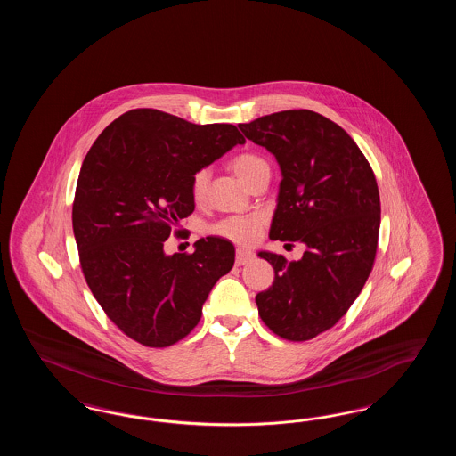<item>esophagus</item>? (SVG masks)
I'll use <instances>...</instances> for the list:
<instances>
[{
  "mask_svg": "<svg viewBox=\"0 0 456 456\" xmlns=\"http://www.w3.org/2000/svg\"><path fill=\"white\" fill-rule=\"evenodd\" d=\"M253 253L249 251V249H244V248H238L236 249V265L240 266V265H246L248 261L253 260Z\"/></svg>",
  "mask_w": 456,
  "mask_h": 456,
  "instance_id": "34e87169",
  "label": "esophagus"
}]
</instances>
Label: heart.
<instances>
[{"label":"heart","instance_id":"b5f03b06","mask_svg":"<svg viewBox=\"0 0 456 456\" xmlns=\"http://www.w3.org/2000/svg\"><path fill=\"white\" fill-rule=\"evenodd\" d=\"M229 166L246 186H249L256 175L270 171L266 159H263L260 153L255 152L238 153L236 157L231 159ZM208 177H210V173L205 167L198 169L193 174L190 190H191V196L195 201H201L207 195ZM260 229L261 218L258 216H246V217L224 218L222 222H218L217 225H214L212 231L220 238L231 239L236 242H251L256 239Z\"/></svg>","mask_w":456,"mask_h":456}]
</instances>
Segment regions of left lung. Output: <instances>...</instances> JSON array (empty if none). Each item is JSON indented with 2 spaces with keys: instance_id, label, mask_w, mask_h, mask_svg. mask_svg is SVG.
Returning <instances> with one entry per match:
<instances>
[{
  "instance_id": "1",
  "label": "left lung",
  "mask_w": 456,
  "mask_h": 456,
  "mask_svg": "<svg viewBox=\"0 0 456 456\" xmlns=\"http://www.w3.org/2000/svg\"><path fill=\"white\" fill-rule=\"evenodd\" d=\"M239 130L282 171L270 239L305 246L299 261L258 253L275 270L256 296L258 313L275 335L305 342L335 325L368 281L381 222L378 183L347 131L318 112H273Z\"/></svg>"
}]
</instances>
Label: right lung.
Masks as SVG:
<instances>
[{
  "instance_id": "1",
  "label": "right lung",
  "mask_w": 456,
  "mask_h": 456,
  "mask_svg": "<svg viewBox=\"0 0 456 456\" xmlns=\"http://www.w3.org/2000/svg\"><path fill=\"white\" fill-rule=\"evenodd\" d=\"M244 142L234 125L133 109L86 155L71 214L82 272L109 320L134 342L160 348L183 340L231 272L236 249L227 239H200L191 255L171 256L164 242L195 210L193 174Z\"/></svg>"
}]
</instances>
